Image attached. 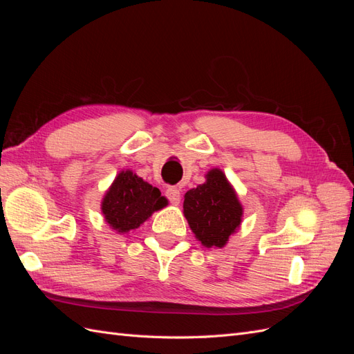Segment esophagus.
Listing matches in <instances>:
<instances>
[{"instance_id": "esophagus-1", "label": "esophagus", "mask_w": 354, "mask_h": 354, "mask_svg": "<svg viewBox=\"0 0 354 354\" xmlns=\"http://www.w3.org/2000/svg\"><path fill=\"white\" fill-rule=\"evenodd\" d=\"M165 195L169 199V202L173 203V205H178L181 194H180V190L177 187H168L167 192H165Z\"/></svg>"}]
</instances>
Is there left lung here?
I'll return each instance as SVG.
<instances>
[{
    "label": "left lung",
    "instance_id": "left-lung-1",
    "mask_svg": "<svg viewBox=\"0 0 354 354\" xmlns=\"http://www.w3.org/2000/svg\"><path fill=\"white\" fill-rule=\"evenodd\" d=\"M183 214L195 238L207 248H223L241 227L243 207L220 168H211L205 183L186 192Z\"/></svg>",
    "mask_w": 354,
    "mask_h": 354
}]
</instances>
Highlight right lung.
Masks as SVG:
<instances>
[{"label":"right lung","instance_id":"add662e5","mask_svg":"<svg viewBox=\"0 0 354 354\" xmlns=\"http://www.w3.org/2000/svg\"><path fill=\"white\" fill-rule=\"evenodd\" d=\"M168 205L165 196H160L153 187L138 177L133 169H122L102 199V216L109 227L124 234L138 229L155 211Z\"/></svg>","mask_w":354,"mask_h":354}]
</instances>
